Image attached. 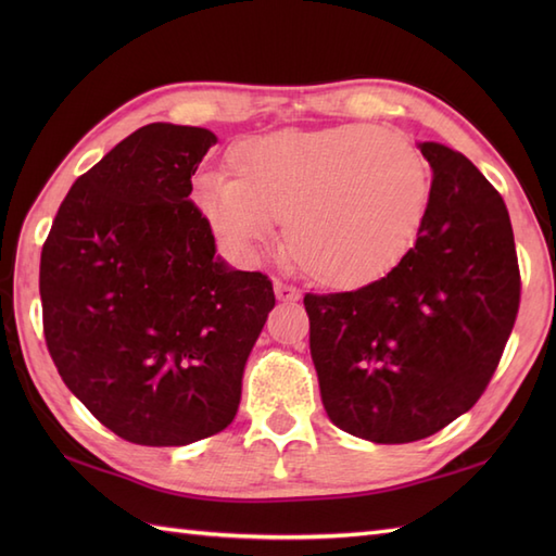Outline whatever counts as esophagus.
Listing matches in <instances>:
<instances>
[{
	"label": "esophagus",
	"instance_id": "34e87169",
	"mask_svg": "<svg viewBox=\"0 0 556 556\" xmlns=\"http://www.w3.org/2000/svg\"><path fill=\"white\" fill-rule=\"evenodd\" d=\"M275 296H277V301H281V303H291V301H299L301 299V291L296 289V287H291V285H287V281H275Z\"/></svg>",
	"mask_w": 556,
	"mask_h": 556
}]
</instances>
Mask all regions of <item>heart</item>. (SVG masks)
I'll list each match as a JSON object with an SVG mask.
<instances>
[{"label":"heart","mask_w":556,"mask_h":556,"mask_svg":"<svg viewBox=\"0 0 556 556\" xmlns=\"http://www.w3.org/2000/svg\"><path fill=\"white\" fill-rule=\"evenodd\" d=\"M229 167L233 176L203 174L195 184L217 239L253 257L285 217L291 257L334 289L387 275L416 239L430 195L418 148L368 124L245 138L229 150Z\"/></svg>","instance_id":"obj_1"}]
</instances>
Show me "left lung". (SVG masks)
<instances>
[{
	"instance_id": "left-lung-1",
	"label": "left lung",
	"mask_w": 556,
	"mask_h": 556,
	"mask_svg": "<svg viewBox=\"0 0 556 556\" xmlns=\"http://www.w3.org/2000/svg\"><path fill=\"white\" fill-rule=\"evenodd\" d=\"M418 148L432 184L416 245L368 287L303 299L329 420L377 444L425 440L473 408L521 303L497 188L460 152Z\"/></svg>"
}]
</instances>
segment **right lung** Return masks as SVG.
<instances>
[{
    "instance_id": "obj_1",
    "label": "right lung",
    "mask_w": 556,
    "mask_h": 556,
    "mask_svg": "<svg viewBox=\"0 0 556 556\" xmlns=\"http://www.w3.org/2000/svg\"><path fill=\"white\" fill-rule=\"evenodd\" d=\"M207 128L148 124L78 176L40 255L42 329L74 396L122 440L222 432L275 291L231 269L193 203Z\"/></svg>"
}]
</instances>
